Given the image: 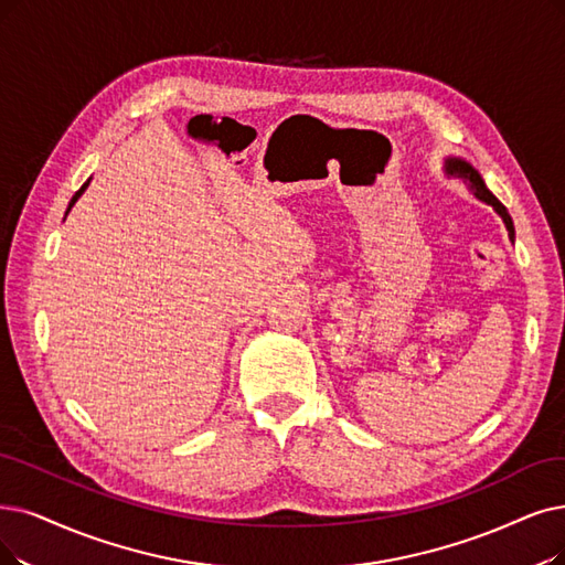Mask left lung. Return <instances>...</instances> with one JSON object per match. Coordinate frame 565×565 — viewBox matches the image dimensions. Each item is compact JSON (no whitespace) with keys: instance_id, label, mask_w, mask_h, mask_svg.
<instances>
[{"instance_id":"obj_1","label":"left lung","mask_w":565,"mask_h":565,"mask_svg":"<svg viewBox=\"0 0 565 565\" xmlns=\"http://www.w3.org/2000/svg\"><path fill=\"white\" fill-rule=\"evenodd\" d=\"M445 173H447L449 178H459V180H463V183H468L470 190H472V194H476L480 201H484V204H489L495 213H499V215L503 217L510 238H514V224H512V217H510L508 209L487 190L484 180H482V175L478 173L476 167L468 164L466 160H461V157H447V160H445Z\"/></svg>"}]
</instances>
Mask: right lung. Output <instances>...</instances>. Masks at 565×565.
<instances>
[{
    "label": "right lung",
    "mask_w": 565,
    "mask_h": 565,
    "mask_svg": "<svg viewBox=\"0 0 565 565\" xmlns=\"http://www.w3.org/2000/svg\"><path fill=\"white\" fill-rule=\"evenodd\" d=\"M87 185H89V180H87V183H83V188H81V190H78V192H76V194L72 196V204H70V209H66V213H70V211H72V206L76 204V201H78V196H81V194H83V192L87 190Z\"/></svg>",
    "instance_id": "obj_1"
}]
</instances>
